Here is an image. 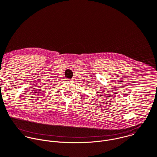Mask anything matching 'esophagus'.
<instances>
[{"label":"esophagus","instance_id":"34e87169","mask_svg":"<svg viewBox=\"0 0 157 157\" xmlns=\"http://www.w3.org/2000/svg\"><path fill=\"white\" fill-rule=\"evenodd\" d=\"M72 79H67V81H68V82H72Z\"/></svg>","mask_w":157,"mask_h":157}]
</instances>
